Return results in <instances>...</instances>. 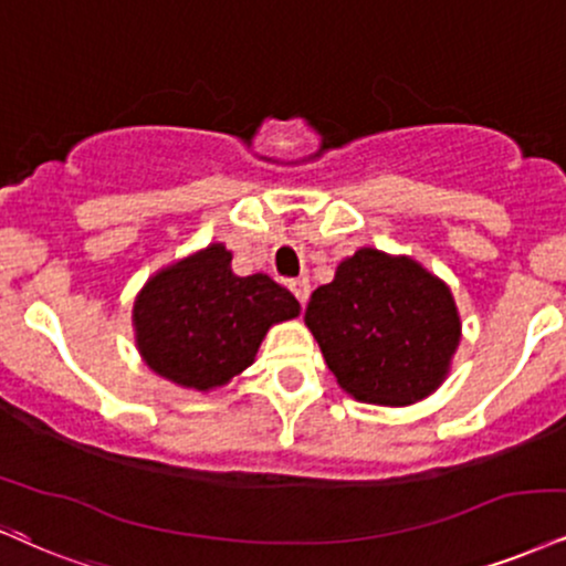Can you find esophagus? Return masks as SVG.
<instances>
[{"label":"esophagus","mask_w":566,"mask_h":566,"mask_svg":"<svg viewBox=\"0 0 566 566\" xmlns=\"http://www.w3.org/2000/svg\"><path fill=\"white\" fill-rule=\"evenodd\" d=\"M290 290H292V295L297 297V303H301L303 308H305V303H308V295H311V282H308V279H305V276L292 279Z\"/></svg>","instance_id":"34e87169"}]
</instances>
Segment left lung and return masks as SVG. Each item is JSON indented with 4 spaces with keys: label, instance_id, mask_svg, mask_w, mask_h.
Returning <instances> with one entry per match:
<instances>
[{
    "label": "left lung",
    "instance_id": "8db88e82",
    "mask_svg": "<svg viewBox=\"0 0 566 566\" xmlns=\"http://www.w3.org/2000/svg\"><path fill=\"white\" fill-rule=\"evenodd\" d=\"M305 324L356 400L411 406L438 390L461 339L446 282L411 258L360 248L313 290Z\"/></svg>",
    "mask_w": 566,
    "mask_h": 566
}]
</instances>
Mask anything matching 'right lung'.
<instances>
[{"label":"right lung","instance_id":"add662e5","mask_svg":"<svg viewBox=\"0 0 566 566\" xmlns=\"http://www.w3.org/2000/svg\"><path fill=\"white\" fill-rule=\"evenodd\" d=\"M301 313L265 274L237 276L223 244L163 269L134 301L136 348L160 377L208 392L255 360L265 332Z\"/></svg>","mask_w":566,"mask_h":566}]
</instances>
